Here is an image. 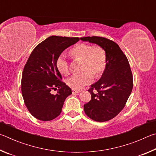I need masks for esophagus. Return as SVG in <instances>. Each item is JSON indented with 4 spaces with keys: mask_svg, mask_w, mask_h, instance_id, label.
<instances>
[{
    "mask_svg": "<svg viewBox=\"0 0 156 156\" xmlns=\"http://www.w3.org/2000/svg\"><path fill=\"white\" fill-rule=\"evenodd\" d=\"M72 92L73 94L74 93H80V92H81L80 90H75V89H72Z\"/></svg>",
    "mask_w": 156,
    "mask_h": 156,
    "instance_id": "1",
    "label": "esophagus"
}]
</instances>
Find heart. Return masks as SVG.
Listing matches in <instances>:
<instances>
[{
    "label": "heart",
    "mask_w": 156,
    "mask_h": 156,
    "mask_svg": "<svg viewBox=\"0 0 156 156\" xmlns=\"http://www.w3.org/2000/svg\"><path fill=\"white\" fill-rule=\"evenodd\" d=\"M70 57L73 59L83 61L82 70L80 74H75L66 80L67 85L72 89L80 90L90 83L94 78L101 75L106 66L105 52L99 46H95L87 44H78L70 49ZM56 66L59 73L64 75L69 74L68 62L66 57L61 55L56 61Z\"/></svg>",
    "instance_id": "obj_1"
}]
</instances>
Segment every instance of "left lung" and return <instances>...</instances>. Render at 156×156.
<instances>
[{
	"instance_id": "obj_1",
	"label": "left lung",
	"mask_w": 156,
	"mask_h": 156,
	"mask_svg": "<svg viewBox=\"0 0 156 156\" xmlns=\"http://www.w3.org/2000/svg\"><path fill=\"white\" fill-rule=\"evenodd\" d=\"M81 40L99 46L105 52L106 66L101 77L91 86V100L83 105L89 118L97 122L113 119L125 107L133 88V77L127 57L119 45L107 38L92 36ZM94 89L98 91L93 92Z\"/></svg>"
}]
</instances>
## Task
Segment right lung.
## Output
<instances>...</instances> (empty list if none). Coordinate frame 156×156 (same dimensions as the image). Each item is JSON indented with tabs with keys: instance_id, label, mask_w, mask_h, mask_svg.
I'll return each mask as SVG.
<instances>
[{
	"instance_id": "add662e5",
	"label": "right lung",
	"mask_w": 156,
	"mask_h": 156,
	"mask_svg": "<svg viewBox=\"0 0 156 156\" xmlns=\"http://www.w3.org/2000/svg\"><path fill=\"white\" fill-rule=\"evenodd\" d=\"M79 37L50 36L35 47L24 66L21 90L26 107L35 118L51 121L62 112L64 101L72 90L61 81L56 66L58 57L66 48L75 44ZM59 88L53 95L52 89Z\"/></svg>"
}]
</instances>
